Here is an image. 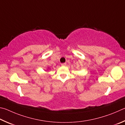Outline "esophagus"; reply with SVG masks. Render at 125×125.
Segmentation results:
<instances>
[{"label": "esophagus", "instance_id": "obj_1", "mask_svg": "<svg viewBox=\"0 0 125 125\" xmlns=\"http://www.w3.org/2000/svg\"><path fill=\"white\" fill-rule=\"evenodd\" d=\"M61 66H66V63H62V64H61Z\"/></svg>", "mask_w": 125, "mask_h": 125}]
</instances>
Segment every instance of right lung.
<instances>
[{
    "label": "right lung",
    "instance_id": "obj_1",
    "mask_svg": "<svg viewBox=\"0 0 125 125\" xmlns=\"http://www.w3.org/2000/svg\"><path fill=\"white\" fill-rule=\"evenodd\" d=\"M50 70V68H49V67H48V69H47V70Z\"/></svg>",
    "mask_w": 125,
    "mask_h": 125
}]
</instances>
